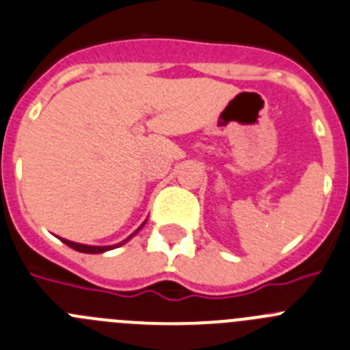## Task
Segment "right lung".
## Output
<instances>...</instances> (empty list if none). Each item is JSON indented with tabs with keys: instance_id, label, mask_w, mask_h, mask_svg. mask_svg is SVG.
<instances>
[{
	"instance_id": "right-lung-1",
	"label": "right lung",
	"mask_w": 350,
	"mask_h": 350,
	"mask_svg": "<svg viewBox=\"0 0 350 350\" xmlns=\"http://www.w3.org/2000/svg\"><path fill=\"white\" fill-rule=\"evenodd\" d=\"M145 223H146V219H145ZM145 223H143L142 226H139L138 230L135 231V233H133V234H129V237H127L126 240H124V241H120V243H116V245H103V247H98V245H84V243H76V241L65 240V238H60V240L64 241L65 245H68V247H70V249L77 250V252H83V254H103V252H107V250L117 249V247H120V245H124V243H126V241H129L131 238L135 237V234L138 233V231L142 230L143 226H145Z\"/></svg>"
}]
</instances>
